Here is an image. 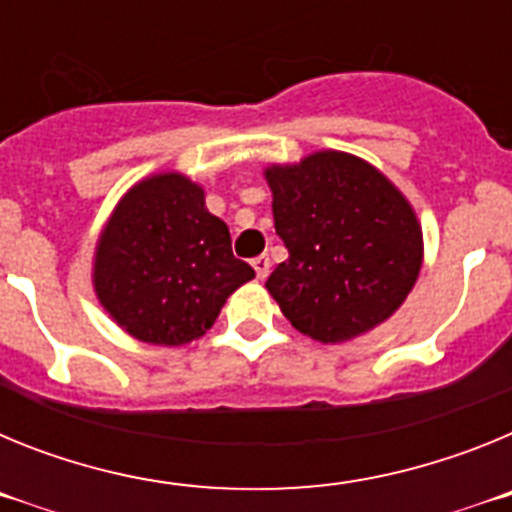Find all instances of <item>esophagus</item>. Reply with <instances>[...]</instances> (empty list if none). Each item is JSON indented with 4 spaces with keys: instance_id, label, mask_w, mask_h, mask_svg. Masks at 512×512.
I'll return each instance as SVG.
<instances>
[{
    "instance_id": "34e87169",
    "label": "esophagus",
    "mask_w": 512,
    "mask_h": 512,
    "mask_svg": "<svg viewBox=\"0 0 512 512\" xmlns=\"http://www.w3.org/2000/svg\"><path fill=\"white\" fill-rule=\"evenodd\" d=\"M251 264H253V269H256V277H259V279L269 277V269H271L269 256H264V253H261V256H256V259H253Z\"/></svg>"
}]
</instances>
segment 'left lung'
I'll return each mask as SVG.
<instances>
[{"label":"left lung","mask_w":512,"mask_h":512,"mask_svg":"<svg viewBox=\"0 0 512 512\" xmlns=\"http://www.w3.org/2000/svg\"><path fill=\"white\" fill-rule=\"evenodd\" d=\"M274 228L289 251L266 279L284 318L323 343L387 320L413 289L423 235L408 200L348 153L266 171Z\"/></svg>","instance_id":"obj_1"}]
</instances>
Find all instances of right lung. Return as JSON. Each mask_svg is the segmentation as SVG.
Wrapping results in <instances>:
<instances>
[{
    "label": "right lung",
    "mask_w": 512,
    "mask_h": 512,
    "mask_svg": "<svg viewBox=\"0 0 512 512\" xmlns=\"http://www.w3.org/2000/svg\"><path fill=\"white\" fill-rule=\"evenodd\" d=\"M253 277L233 256L228 225L207 212L205 192L179 174L151 176L122 197L94 261L99 302L130 336L156 346L200 338Z\"/></svg>",
    "instance_id": "add662e5"
}]
</instances>
